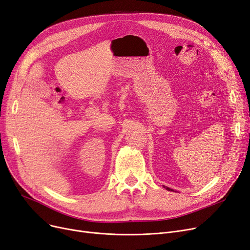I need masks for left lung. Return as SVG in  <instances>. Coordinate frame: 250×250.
Masks as SVG:
<instances>
[{"instance_id": "obj_1", "label": "left lung", "mask_w": 250, "mask_h": 250, "mask_svg": "<svg viewBox=\"0 0 250 250\" xmlns=\"http://www.w3.org/2000/svg\"><path fill=\"white\" fill-rule=\"evenodd\" d=\"M164 187H165L167 190H168V191H173L172 189H170V188H168V187H166V186H164Z\"/></svg>"}]
</instances>
